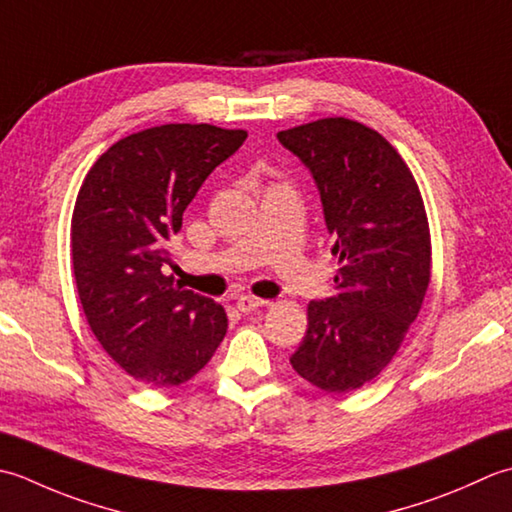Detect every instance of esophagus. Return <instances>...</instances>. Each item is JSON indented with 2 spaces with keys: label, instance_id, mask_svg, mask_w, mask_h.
I'll use <instances>...</instances> for the list:
<instances>
[{
  "label": "esophagus",
  "instance_id": "34e87169",
  "mask_svg": "<svg viewBox=\"0 0 512 512\" xmlns=\"http://www.w3.org/2000/svg\"><path fill=\"white\" fill-rule=\"evenodd\" d=\"M267 300H260V298H252V296H241L236 300V309L241 311V314H252L258 307H265Z\"/></svg>",
  "mask_w": 512,
  "mask_h": 512
}]
</instances>
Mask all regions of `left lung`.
<instances>
[{"label":"left lung","mask_w":512,"mask_h":512,"mask_svg":"<svg viewBox=\"0 0 512 512\" xmlns=\"http://www.w3.org/2000/svg\"><path fill=\"white\" fill-rule=\"evenodd\" d=\"M318 183L336 294L307 307L291 367L327 393L356 391L387 367L431 283V229L400 152L360 121L329 117L278 132Z\"/></svg>","instance_id":"8db88e82"}]
</instances>
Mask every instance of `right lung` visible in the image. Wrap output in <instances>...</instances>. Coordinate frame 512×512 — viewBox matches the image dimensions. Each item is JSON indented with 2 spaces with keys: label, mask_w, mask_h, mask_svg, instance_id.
Returning <instances> with one entry per match:
<instances>
[{
  "label": "right lung",
  "mask_w": 512,
  "mask_h": 512,
  "mask_svg": "<svg viewBox=\"0 0 512 512\" xmlns=\"http://www.w3.org/2000/svg\"><path fill=\"white\" fill-rule=\"evenodd\" d=\"M247 139L210 123H165L123 137L83 179L70 221L79 300L103 351L148 387H179L227 333L223 305L161 267L198 187Z\"/></svg>",
  "instance_id": "add662e5"
}]
</instances>
